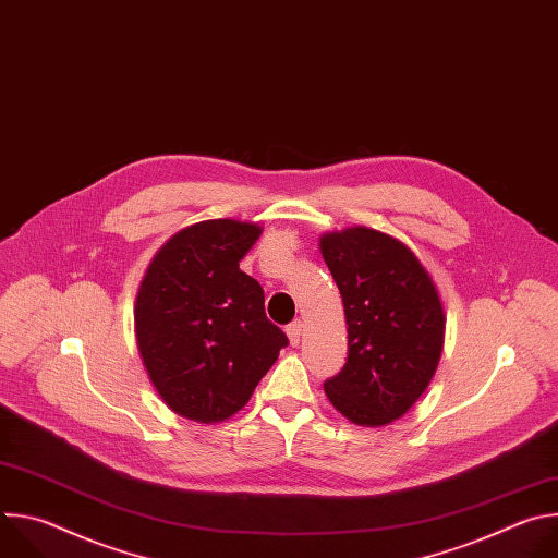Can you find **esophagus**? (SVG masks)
Returning <instances> with one entry per match:
<instances>
[{
	"instance_id": "esophagus-1",
	"label": "esophagus",
	"mask_w": 558,
	"mask_h": 558,
	"mask_svg": "<svg viewBox=\"0 0 558 558\" xmlns=\"http://www.w3.org/2000/svg\"><path fill=\"white\" fill-rule=\"evenodd\" d=\"M287 336H289V342L295 347V344H300V336H302V323L300 320H295V323H291L289 327H287Z\"/></svg>"
}]
</instances>
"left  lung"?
Instances as JSON below:
<instances>
[{
    "label": "left lung",
    "instance_id": "8db88e82",
    "mask_svg": "<svg viewBox=\"0 0 558 558\" xmlns=\"http://www.w3.org/2000/svg\"><path fill=\"white\" fill-rule=\"evenodd\" d=\"M325 263L342 293L349 355L325 381L329 402L353 424L400 420L430 384L444 349L439 293L397 238L349 227L320 238Z\"/></svg>",
    "mask_w": 558,
    "mask_h": 558
}]
</instances>
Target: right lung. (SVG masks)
I'll return each mask as SVG.
<instances>
[{"label": "right lung", "mask_w": 558, "mask_h": 558, "mask_svg": "<svg viewBox=\"0 0 558 558\" xmlns=\"http://www.w3.org/2000/svg\"><path fill=\"white\" fill-rule=\"evenodd\" d=\"M263 229L231 218L181 229L138 287L136 344L149 381L181 417L216 424L241 411L289 344L241 263Z\"/></svg>", "instance_id": "1"}]
</instances>
